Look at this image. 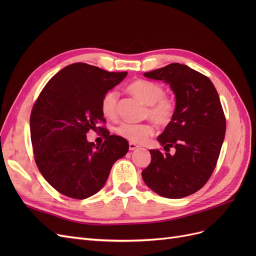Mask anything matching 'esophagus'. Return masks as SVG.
I'll list each match as a JSON object with an SVG mask.
<instances>
[{
    "instance_id": "esophagus-1",
    "label": "esophagus",
    "mask_w": 256,
    "mask_h": 256,
    "mask_svg": "<svg viewBox=\"0 0 256 256\" xmlns=\"http://www.w3.org/2000/svg\"><path fill=\"white\" fill-rule=\"evenodd\" d=\"M138 147L140 146H138L136 144H134V143H129V150H138Z\"/></svg>"
}]
</instances>
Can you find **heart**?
Here are the masks:
<instances>
[{
  "instance_id": "obj_1",
  "label": "heart",
  "mask_w": 256,
  "mask_h": 256,
  "mask_svg": "<svg viewBox=\"0 0 256 256\" xmlns=\"http://www.w3.org/2000/svg\"><path fill=\"white\" fill-rule=\"evenodd\" d=\"M127 90L131 95L147 106L145 115L148 116V118L157 125L166 126L172 120L175 104L172 99L164 96V88L160 84L146 80H138L129 84ZM118 98V94L116 90L108 92L104 96L102 100V112L104 118H115ZM115 132L131 143L141 144L146 142L147 138L154 134V128L150 124L120 122L115 128Z\"/></svg>"
}]
</instances>
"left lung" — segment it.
<instances>
[{
    "label": "left lung",
    "instance_id": "8db88e82",
    "mask_svg": "<svg viewBox=\"0 0 256 256\" xmlns=\"http://www.w3.org/2000/svg\"><path fill=\"white\" fill-rule=\"evenodd\" d=\"M144 76L168 84L175 112L157 140L166 152L150 150L152 161L142 178L148 188L168 198L198 191L210 177L226 136V118L212 82L187 65L172 63ZM174 146L171 155L169 148Z\"/></svg>",
    "mask_w": 256,
    "mask_h": 256
}]
</instances>
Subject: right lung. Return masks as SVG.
Masks as SVG:
<instances>
[{
    "label": "right lung",
    "mask_w": 256,
    "mask_h": 256,
    "mask_svg": "<svg viewBox=\"0 0 256 256\" xmlns=\"http://www.w3.org/2000/svg\"><path fill=\"white\" fill-rule=\"evenodd\" d=\"M126 76L76 63L60 70L42 90L30 113V140L42 175L62 194L79 200L96 194L114 162L127 154L125 138L106 129L102 145L86 138L90 129L104 122V96Z\"/></svg>",
    "instance_id": "1"
}]
</instances>
